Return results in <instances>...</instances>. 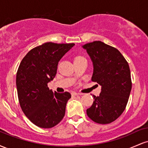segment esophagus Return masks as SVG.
<instances>
[{
    "mask_svg": "<svg viewBox=\"0 0 148 148\" xmlns=\"http://www.w3.org/2000/svg\"><path fill=\"white\" fill-rule=\"evenodd\" d=\"M82 93H80V92H72V96H77V95H82Z\"/></svg>",
    "mask_w": 148,
    "mask_h": 148,
    "instance_id": "obj_1",
    "label": "esophagus"
}]
</instances>
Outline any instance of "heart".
Masks as SVG:
<instances>
[{
	"instance_id": "heart-1",
	"label": "heart",
	"mask_w": 148,
	"mask_h": 148,
	"mask_svg": "<svg viewBox=\"0 0 148 148\" xmlns=\"http://www.w3.org/2000/svg\"><path fill=\"white\" fill-rule=\"evenodd\" d=\"M81 58V57H80V56H78V57H76L75 59H76V58Z\"/></svg>"
}]
</instances>
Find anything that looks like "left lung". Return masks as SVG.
Masks as SVG:
<instances>
[{
  "mask_svg": "<svg viewBox=\"0 0 148 148\" xmlns=\"http://www.w3.org/2000/svg\"><path fill=\"white\" fill-rule=\"evenodd\" d=\"M82 47L92 62V81L101 86L86 113L97 123L109 124L121 115L128 102L132 85L128 62L118 49L101 41Z\"/></svg>",
  "mask_w": 148,
  "mask_h": 148,
  "instance_id": "1",
  "label": "left lung"
}]
</instances>
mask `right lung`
I'll return each instance as SVG.
<instances>
[{"instance_id":"right-lung-1","label":"right lung","mask_w":148,"mask_h":148,"mask_svg":"<svg viewBox=\"0 0 148 148\" xmlns=\"http://www.w3.org/2000/svg\"><path fill=\"white\" fill-rule=\"evenodd\" d=\"M74 45L47 42L31 49L19 64L18 101L24 114L37 127L51 128L64 118L71 94L53 92L47 84L55 77L59 61Z\"/></svg>"}]
</instances>
